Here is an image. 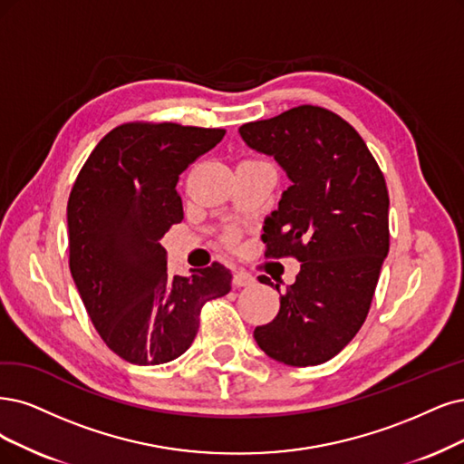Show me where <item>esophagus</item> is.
<instances>
[{
    "label": "esophagus",
    "mask_w": 464,
    "mask_h": 464,
    "mask_svg": "<svg viewBox=\"0 0 464 464\" xmlns=\"http://www.w3.org/2000/svg\"><path fill=\"white\" fill-rule=\"evenodd\" d=\"M254 277L250 276L248 271H245V269H235V273H233V285L235 286H250V285H254Z\"/></svg>",
    "instance_id": "1"
}]
</instances>
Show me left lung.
<instances>
[{
  "mask_svg": "<svg viewBox=\"0 0 464 464\" xmlns=\"http://www.w3.org/2000/svg\"><path fill=\"white\" fill-rule=\"evenodd\" d=\"M238 135L276 159L290 181L279 208L264 219L266 254L302 262L277 317L256 327L254 338L285 365L324 363L362 329L388 256L384 176L359 133L321 107L245 124ZM258 279L273 286L269 277Z\"/></svg>",
  "mask_w": 464,
  "mask_h": 464,
  "instance_id": "left-lung-1",
  "label": "left lung"
}]
</instances>
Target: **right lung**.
Segmentation results:
<instances>
[{"label":"right lung","instance_id":"obj_1","mask_svg":"<svg viewBox=\"0 0 464 464\" xmlns=\"http://www.w3.org/2000/svg\"><path fill=\"white\" fill-rule=\"evenodd\" d=\"M226 130L124 124L83 164L68 198L71 273L105 344L128 363L160 365L193 344L204 302L226 296L231 271L212 264L169 276L160 238L183 219L179 176Z\"/></svg>","mask_w":464,"mask_h":464}]
</instances>
